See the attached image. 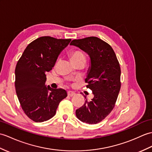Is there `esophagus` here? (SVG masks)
<instances>
[{"label":"esophagus","mask_w":152,"mask_h":152,"mask_svg":"<svg viewBox=\"0 0 152 152\" xmlns=\"http://www.w3.org/2000/svg\"><path fill=\"white\" fill-rule=\"evenodd\" d=\"M67 93H68V95L69 96H74L76 95V93L74 92V91H69Z\"/></svg>","instance_id":"34e87169"}]
</instances>
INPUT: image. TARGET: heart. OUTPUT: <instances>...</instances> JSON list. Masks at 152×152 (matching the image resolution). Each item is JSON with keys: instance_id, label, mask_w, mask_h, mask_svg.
I'll return each mask as SVG.
<instances>
[{"instance_id": "b5f03b06", "label": "heart", "mask_w": 152, "mask_h": 152, "mask_svg": "<svg viewBox=\"0 0 152 152\" xmlns=\"http://www.w3.org/2000/svg\"><path fill=\"white\" fill-rule=\"evenodd\" d=\"M70 59L72 62H76L82 59H86V56L82 51L75 50L70 54Z\"/></svg>"}]
</instances>
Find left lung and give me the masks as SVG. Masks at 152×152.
Returning a JSON list of instances; mask_svg holds the SVG:
<instances>
[{
  "mask_svg": "<svg viewBox=\"0 0 152 152\" xmlns=\"http://www.w3.org/2000/svg\"><path fill=\"white\" fill-rule=\"evenodd\" d=\"M70 45L89 55L91 66L86 82L92 90L93 99L76 109L77 118L83 122L95 124L101 122L114 108L121 89V67L114 50L106 42L96 37L72 40Z\"/></svg>",
  "mask_w": 152,
  "mask_h": 152,
  "instance_id": "obj_1",
  "label": "left lung"
}]
</instances>
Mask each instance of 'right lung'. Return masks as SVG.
Wrapping results in <instances>:
<instances>
[{
  "label": "right lung",
  "instance_id": "obj_1",
  "mask_svg": "<svg viewBox=\"0 0 152 152\" xmlns=\"http://www.w3.org/2000/svg\"><path fill=\"white\" fill-rule=\"evenodd\" d=\"M70 41L50 36L39 37L27 46L17 63L16 93L24 113L34 122L52 118L59 102L67 96L65 89L45 86V73L54 67L60 53Z\"/></svg>",
  "mask_w": 152,
  "mask_h": 152
}]
</instances>
